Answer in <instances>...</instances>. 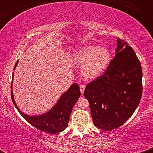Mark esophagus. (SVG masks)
<instances>
[{"mask_svg": "<svg viewBox=\"0 0 153 153\" xmlns=\"http://www.w3.org/2000/svg\"><path fill=\"white\" fill-rule=\"evenodd\" d=\"M85 86L84 85H80V92H81V94H83L84 91H85Z\"/></svg>", "mask_w": 153, "mask_h": 153, "instance_id": "obj_1", "label": "esophagus"}]
</instances>
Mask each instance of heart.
<instances>
[{
    "label": "heart",
    "instance_id": "heart-1",
    "mask_svg": "<svg viewBox=\"0 0 153 153\" xmlns=\"http://www.w3.org/2000/svg\"><path fill=\"white\" fill-rule=\"evenodd\" d=\"M111 55L109 50L95 45L85 47L74 55V61L82 66V73L88 78L101 76L109 66Z\"/></svg>",
    "mask_w": 153,
    "mask_h": 153
}]
</instances>
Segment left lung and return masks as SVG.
Masks as SVG:
<instances>
[{"label": "left lung", "instance_id": "left-lung-1", "mask_svg": "<svg viewBox=\"0 0 153 153\" xmlns=\"http://www.w3.org/2000/svg\"><path fill=\"white\" fill-rule=\"evenodd\" d=\"M116 54L101 76L89 82L84 96L93 122L106 131L117 129L133 114L143 94V71L134 51L127 42L117 39Z\"/></svg>", "mask_w": 153, "mask_h": 153}]
</instances>
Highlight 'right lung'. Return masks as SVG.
<instances>
[{
	"label": "right lung",
	"instance_id": "right-lung-1",
	"mask_svg": "<svg viewBox=\"0 0 153 153\" xmlns=\"http://www.w3.org/2000/svg\"><path fill=\"white\" fill-rule=\"evenodd\" d=\"M17 63L18 61L16 63L15 68L17 65ZM10 94L12 101L15 105L16 108H17L20 114L31 126L40 131H46L50 134H56L63 131L68 127V121L73 106L80 98V91L78 84L74 83L67 91V92L62 94L57 104L50 111L45 114L36 117H30L22 113L16 104L12 91Z\"/></svg>",
	"mask_w": 153,
	"mask_h": 153
}]
</instances>
